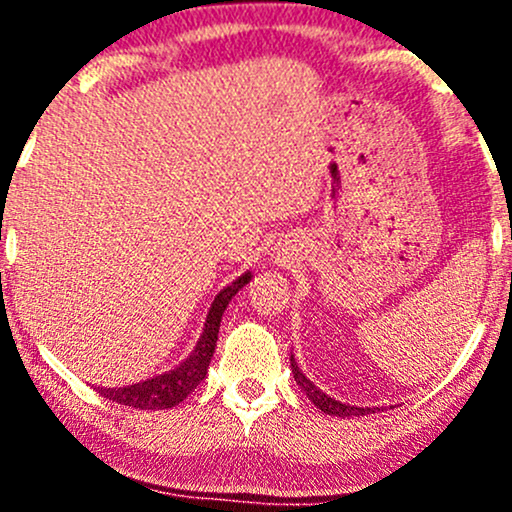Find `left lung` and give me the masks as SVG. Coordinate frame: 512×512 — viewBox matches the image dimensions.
<instances>
[{
    "mask_svg": "<svg viewBox=\"0 0 512 512\" xmlns=\"http://www.w3.org/2000/svg\"><path fill=\"white\" fill-rule=\"evenodd\" d=\"M291 370H293V378H296V383L301 385V390L305 392V395H308V399L310 402L315 404L317 409L320 411H325V414H330V416H363V414H368V411H373L375 414V409L378 407H351V404H344V402H339V399H334V397H330V395H325V392L320 390V387H317L313 380H308L305 378V373L301 368H298V363H296V358H293V354H291Z\"/></svg>",
    "mask_w": 512,
    "mask_h": 512,
    "instance_id": "obj_1",
    "label": "left lung"
}]
</instances>
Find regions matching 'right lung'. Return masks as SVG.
Wrapping results in <instances>:
<instances>
[{"mask_svg":"<svg viewBox=\"0 0 512 512\" xmlns=\"http://www.w3.org/2000/svg\"><path fill=\"white\" fill-rule=\"evenodd\" d=\"M250 279L252 274L245 272L243 276H238L231 286L219 291V296L211 303L207 322H204V332L202 337H199L195 351H192L180 366L168 370V373L156 375V378L142 380V383L125 387H98V392H101L105 399H113L117 404H125V407L134 409H170L175 407V404H180L182 399L190 395V392L207 378V368L211 363V356H214L216 339H219L223 310H226L231 298L236 296Z\"/></svg>","mask_w":512,"mask_h":512,"instance_id":"obj_1","label":"right lung"}]
</instances>
